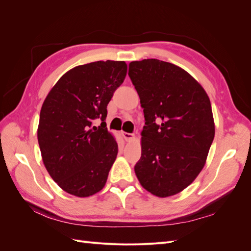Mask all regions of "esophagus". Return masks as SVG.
Returning <instances> with one entry per match:
<instances>
[{
  "label": "esophagus",
  "instance_id": "esophagus-1",
  "mask_svg": "<svg viewBox=\"0 0 251 251\" xmlns=\"http://www.w3.org/2000/svg\"><path fill=\"white\" fill-rule=\"evenodd\" d=\"M123 136L125 137V139L126 141H130V140H133L135 138V135L132 134V133H126V132H123Z\"/></svg>",
  "mask_w": 251,
  "mask_h": 251
}]
</instances>
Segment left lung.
<instances>
[{
    "label": "left lung",
    "mask_w": 251,
    "mask_h": 251,
    "mask_svg": "<svg viewBox=\"0 0 251 251\" xmlns=\"http://www.w3.org/2000/svg\"><path fill=\"white\" fill-rule=\"evenodd\" d=\"M128 76L146 119L136 176L151 194L176 195L202 171L214 140L209 98L191 74L163 60L132 62Z\"/></svg>",
    "instance_id": "1"
}]
</instances>
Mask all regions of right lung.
<instances>
[{"instance_id":"right-lung-1","label":"right lung","mask_w":251,"mask_h":251,"mask_svg":"<svg viewBox=\"0 0 251 251\" xmlns=\"http://www.w3.org/2000/svg\"><path fill=\"white\" fill-rule=\"evenodd\" d=\"M125 62H94L73 68L58 79L45 100L37 140L43 162L68 194L92 196L103 188L118 146L108 132L107 105L124 82ZM96 119L102 124L95 127Z\"/></svg>"}]
</instances>
